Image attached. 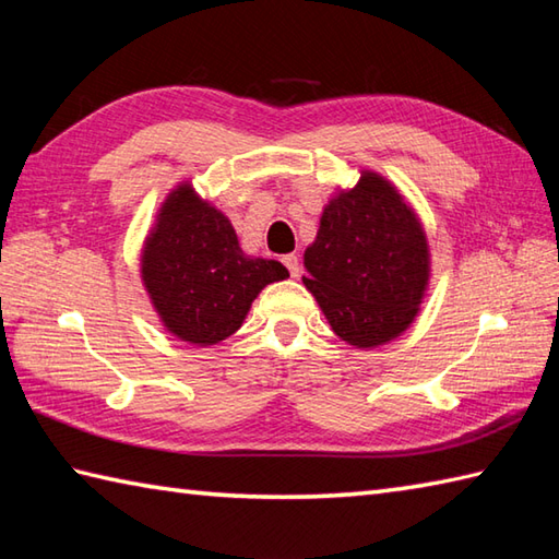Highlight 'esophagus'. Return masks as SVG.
<instances>
[{"label": "esophagus", "instance_id": "obj_1", "mask_svg": "<svg viewBox=\"0 0 559 559\" xmlns=\"http://www.w3.org/2000/svg\"><path fill=\"white\" fill-rule=\"evenodd\" d=\"M283 264H286V269L290 271L293 278L300 276V259H298V254H286V257H283Z\"/></svg>", "mask_w": 559, "mask_h": 559}]
</instances>
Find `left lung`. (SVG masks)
<instances>
[{"instance_id": "1", "label": "left lung", "mask_w": 559, "mask_h": 559, "mask_svg": "<svg viewBox=\"0 0 559 559\" xmlns=\"http://www.w3.org/2000/svg\"><path fill=\"white\" fill-rule=\"evenodd\" d=\"M302 278L338 338L384 346L406 331L430 281V247L415 211L382 175L362 170L329 201Z\"/></svg>"}]
</instances>
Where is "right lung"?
Masks as SVG:
<instances>
[{"mask_svg":"<svg viewBox=\"0 0 559 559\" xmlns=\"http://www.w3.org/2000/svg\"><path fill=\"white\" fill-rule=\"evenodd\" d=\"M288 276L276 259L247 257L228 216L189 182L163 201L141 252V281L163 326L194 346L233 336L257 295Z\"/></svg>","mask_w":559,"mask_h":559,"instance_id":"add662e5","label":"right lung"}]
</instances>
